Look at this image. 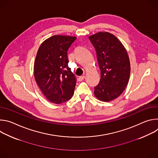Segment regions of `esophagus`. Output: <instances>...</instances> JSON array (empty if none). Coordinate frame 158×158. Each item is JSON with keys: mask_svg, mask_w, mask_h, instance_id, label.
I'll return each instance as SVG.
<instances>
[{"mask_svg": "<svg viewBox=\"0 0 158 158\" xmlns=\"http://www.w3.org/2000/svg\"><path fill=\"white\" fill-rule=\"evenodd\" d=\"M85 78V76H79L78 77V81H82Z\"/></svg>", "mask_w": 158, "mask_h": 158, "instance_id": "1", "label": "esophagus"}]
</instances>
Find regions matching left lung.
I'll return each instance as SVG.
<instances>
[{
    "label": "left lung",
    "mask_w": 158,
    "mask_h": 158,
    "mask_svg": "<svg viewBox=\"0 0 158 158\" xmlns=\"http://www.w3.org/2000/svg\"><path fill=\"white\" fill-rule=\"evenodd\" d=\"M96 49L101 71L99 83L94 87V95L109 102L119 96L127 85L131 65L122 43L113 34L98 32L89 36Z\"/></svg>",
    "instance_id": "8db88e82"
}]
</instances>
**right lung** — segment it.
I'll return each instance as SVG.
<instances>
[{"label": "right lung", "instance_id": "add662e5", "mask_svg": "<svg viewBox=\"0 0 158 158\" xmlns=\"http://www.w3.org/2000/svg\"><path fill=\"white\" fill-rule=\"evenodd\" d=\"M75 37L54 35L39 47L34 63V76L44 95L51 102L61 104L73 96L76 77L68 66L67 51Z\"/></svg>", "mask_w": 158, "mask_h": 158}]
</instances>
